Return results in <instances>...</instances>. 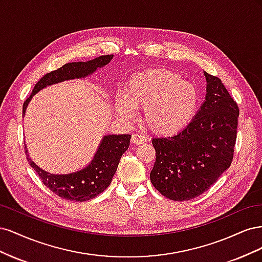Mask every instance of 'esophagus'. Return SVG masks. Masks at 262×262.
Instances as JSON below:
<instances>
[{"mask_svg": "<svg viewBox=\"0 0 262 262\" xmlns=\"http://www.w3.org/2000/svg\"><path fill=\"white\" fill-rule=\"evenodd\" d=\"M131 141H132V143H134V144H142V143H144L145 141H147V138L144 137V136H142V134L134 133L132 138H131Z\"/></svg>", "mask_w": 262, "mask_h": 262, "instance_id": "esophagus-1", "label": "esophagus"}]
</instances>
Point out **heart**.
<instances>
[{"mask_svg": "<svg viewBox=\"0 0 262 262\" xmlns=\"http://www.w3.org/2000/svg\"><path fill=\"white\" fill-rule=\"evenodd\" d=\"M196 107L192 84L166 69H150L133 75L126 84L119 114L132 117V109H143L144 123L162 136L177 133L189 122Z\"/></svg>", "mask_w": 262, "mask_h": 262, "instance_id": "obj_1", "label": "heart"}]
</instances>
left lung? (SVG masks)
Wrapping results in <instances>:
<instances>
[{"label":"left lung","instance_id":"8db88e82","mask_svg":"<svg viewBox=\"0 0 262 262\" xmlns=\"http://www.w3.org/2000/svg\"><path fill=\"white\" fill-rule=\"evenodd\" d=\"M204 75L208 93L192 121L175 136L152 140L156 161L150 182L173 201L199 196L233 162L238 104L217 76Z\"/></svg>","mask_w":262,"mask_h":262}]
</instances>
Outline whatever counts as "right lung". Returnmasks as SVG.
<instances>
[{"label":"right lung","mask_w":262,"mask_h":262,"mask_svg":"<svg viewBox=\"0 0 262 262\" xmlns=\"http://www.w3.org/2000/svg\"><path fill=\"white\" fill-rule=\"evenodd\" d=\"M112 59L113 54L100 55V57L87 62L67 63L60 69L47 73L35 85L30 96L24 101L23 115H25L26 107L31 97L41 89L66 80L87 76L97 68L106 66ZM130 134L106 136L102 139L101 144L97 153L95 154L92 163L86 168L74 173H69V175H53V173L40 169L28 157L27 149H25V153L29 165L37 172L42 184L49 188L54 194L66 200L84 202L94 199L95 196L104 192L109 187L122 154L130 145Z\"/></svg>","instance_id":"obj_1"}]
</instances>
